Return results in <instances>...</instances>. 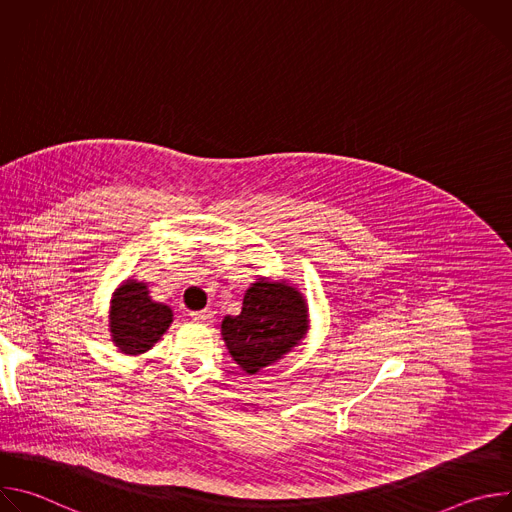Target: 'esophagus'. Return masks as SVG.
<instances>
[{
  "label": "esophagus",
  "mask_w": 512,
  "mask_h": 512,
  "mask_svg": "<svg viewBox=\"0 0 512 512\" xmlns=\"http://www.w3.org/2000/svg\"><path fill=\"white\" fill-rule=\"evenodd\" d=\"M194 322H200V324H210L214 320V314L210 310H200V312H192L190 314Z\"/></svg>",
  "instance_id": "obj_1"
}]
</instances>
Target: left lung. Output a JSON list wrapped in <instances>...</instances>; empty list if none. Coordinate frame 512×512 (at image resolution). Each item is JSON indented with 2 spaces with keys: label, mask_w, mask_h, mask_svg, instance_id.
Instances as JSON below:
<instances>
[{
  "label": "left lung",
  "mask_w": 512,
  "mask_h": 512,
  "mask_svg": "<svg viewBox=\"0 0 512 512\" xmlns=\"http://www.w3.org/2000/svg\"><path fill=\"white\" fill-rule=\"evenodd\" d=\"M221 330L233 360L255 375L306 336L308 308L291 285L261 279L247 289L241 314L227 316Z\"/></svg>",
  "instance_id": "8db88e82"
}]
</instances>
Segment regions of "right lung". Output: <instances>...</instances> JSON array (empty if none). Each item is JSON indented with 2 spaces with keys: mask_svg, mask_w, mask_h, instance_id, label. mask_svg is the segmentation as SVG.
Listing matches in <instances>:
<instances>
[{
  "mask_svg": "<svg viewBox=\"0 0 512 512\" xmlns=\"http://www.w3.org/2000/svg\"><path fill=\"white\" fill-rule=\"evenodd\" d=\"M145 283L125 281L113 296L109 326L113 342L125 354L150 350L172 324V310L152 302Z\"/></svg>",
  "mask_w": 512,
  "mask_h": 512,
  "instance_id": "right-lung-1",
  "label": "right lung"
}]
</instances>
